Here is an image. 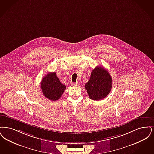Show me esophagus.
<instances>
[{"label":"esophagus","instance_id":"1","mask_svg":"<svg viewBox=\"0 0 154 154\" xmlns=\"http://www.w3.org/2000/svg\"><path fill=\"white\" fill-rule=\"evenodd\" d=\"M71 86H78V83H71Z\"/></svg>","mask_w":154,"mask_h":154}]
</instances>
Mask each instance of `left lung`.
Masks as SVG:
<instances>
[{
  "mask_svg": "<svg viewBox=\"0 0 154 154\" xmlns=\"http://www.w3.org/2000/svg\"><path fill=\"white\" fill-rule=\"evenodd\" d=\"M112 78L104 68L96 67L92 71L90 79L85 84L88 97L94 100L105 98L111 91Z\"/></svg>",
  "mask_w": 154,
  "mask_h": 154,
  "instance_id": "8db88e82",
  "label": "left lung"
}]
</instances>
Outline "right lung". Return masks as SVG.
<instances>
[{
  "label": "right lung",
  "mask_w": 154,
  "mask_h": 154,
  "mask_svg": "<svg viewBox=\"0 0 154 154\" xmlns=\"http://www.w3.org/2000/svg\"><path fill=\"white\" fill-rule=\"evenodd\" d=\"M41 87L44 95L54 101L61 97L66 87L60 82L56 72H49L42 78Z\"/></svg>",
  "instance_id": "1"
}]
</instances>
